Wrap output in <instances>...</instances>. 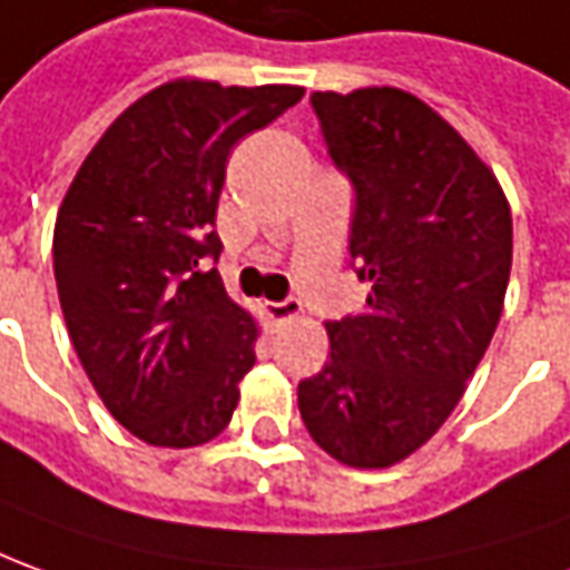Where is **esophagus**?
Listing matches in <instances>:
<instances>
[{"label": "esophagus", "mask_w": 570, "mask_h": 570, "mask_svg": "<svg viewBox=\"0 0 570 570\" xmlns=\"http://www.w3.org/2000/svg\"><path fill=\"white\" fill-rule=\"evenodd\" d=\"M263 313H266V320L269 323H292V320H297L301 313H304V307H301V301L297 297H285V301H273V304H263Z\"/></svg>", "instance_id": "obj_1"}]
</instances>
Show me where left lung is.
Wrapping results in <instances>:
<instances>
[{
    "label": "left lung",
    "instance_id": "8db88e82",
    "mask_svg": "<svg viewBox=\"0 0 570 570\" xmlns=\"http://www.w3.org/2000/svg\"><path fill=\"white\" fill-rule=\"evenodd\" d=\"M309 105L356 191L351 257L372 292L360 316L325 323L328 363L297 384V406L328 456L387 469L431 441L488 351L512 214L488 164L422 98L368 86Z\"/></svg>",
    "mask_w": 570,
    "mask_h": 570
}]
</instances>
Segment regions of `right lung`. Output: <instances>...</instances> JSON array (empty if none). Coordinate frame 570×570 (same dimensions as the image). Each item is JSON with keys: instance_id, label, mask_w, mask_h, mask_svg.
<instances>
[{"instance_id": "obj_1", "label": "right lung", "mask_w": 570, "mask_h": 570, "mask_svg": "<svg viewBox=\"0 0 570 570\" xmlns=\"http://www.w3.org/2000/svg\"><path fill=\"white\" fill-rule=\"evenodd\" d=\"M301 96L164 82L105 129L61 202L52 257L73 351L108 412L151 446H198L233 419L261 328L204 261L223 250L229 151Z\"/></svg>"}]
</instances>
